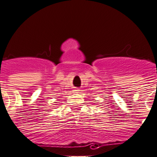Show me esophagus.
Returning <instances> with one entry per match:
<instances>
[{
	"label": "esophagus",
	"mask_w": 157,
	"mask_h": 157,
	"mask_svg": "<svg viewBox=\"0 0 157 157\" xmlns=\"http://www.w3.org/2000/svg\"><path fill=\"white\" fill-rule=\"evenodd\" d=\"M73 92H75V93H78V92H79V89H78V88L74 89Z\"/></svg>",
	"instance_id": "1"
}]
</instances>
